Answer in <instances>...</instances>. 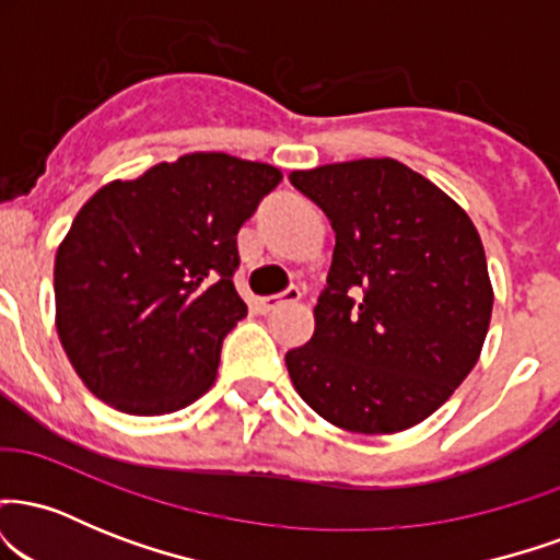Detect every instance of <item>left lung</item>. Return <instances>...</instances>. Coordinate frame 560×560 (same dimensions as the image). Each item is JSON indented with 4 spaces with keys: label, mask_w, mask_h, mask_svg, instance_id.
Segmentation results:
<instances>
[{
    "label": "left lung",
    "mask_w": 560,
    "mask_h": 560,
    "mask_svg": "<svg viewBox=\"0 0 560 560\" xmlns=\"http://www.w3.org/2000/svg\"><path fill=\"white\" fill-rule=\"evenodd\" d=\"M281 171L189 152L102 186L55 255V326L83 387L120 413L165 416L215 384L247 316L236 234Z\"/></svg>",
    "instance_id": "8db88e82"
}]
</instances>
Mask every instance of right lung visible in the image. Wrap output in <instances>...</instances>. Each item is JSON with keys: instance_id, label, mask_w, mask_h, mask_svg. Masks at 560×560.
<instances>
[{"instance_id": "obj_1", "label": "right lung", "mask_w": 560, "mask_h": 560, "mask_svg": "<svg viewBox=\"0 0 560 560\" xmlns=\"http://www.w3.org/2000/svg\"><path fill=\"white\" fill-rule=\"evenodd\" d=\"M289 182L337 234L316 329L287 352L294 389L347 432L427 421L471 374L490 329L494 292L477 226L392 158L294 171Z\"/></svg>"}]
</instances>
